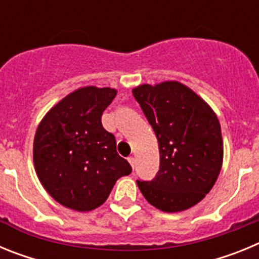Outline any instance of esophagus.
<instances>
[{"label":"esophagus","instance_id":"esophagus-1","mask_svg":"<svg viewBox=\"0 0 259 259\" xmlns=\"http://www.w3.org/2000/svg\"><path fill=\"white\" fill-rule=\"evenodd\" d=\"M128 162L131 163L132 168H135V158L134 157H128Z\"/></svg>","mask_w":259,"mask_h":259}]
</instances>
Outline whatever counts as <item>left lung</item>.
Returning a JSON list of instances; mask_svg holds the SVG:
<instances>
[{"label": "left lung", "mask_w": 259, "mask_h": 259, "mask_svg": "<svg viewBox=\"0 0 259 259\" xmlns=\"http://www.w3.org/2000/svg\"><path fill=\"white\" fill-rule=\"evenodd\" d=\"M158 140L159 170L154 179L137 180L146 201L166 212L200 202L221 172L223 140L211 109L178 81L148 84L132 91Z\"/></svg>", "instance_id": "obj_1"}]
</instances>
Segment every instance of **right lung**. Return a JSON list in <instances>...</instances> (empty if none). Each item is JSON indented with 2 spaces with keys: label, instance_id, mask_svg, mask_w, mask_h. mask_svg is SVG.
<instances>
[{
  "label": "right lung",
  "instance_id": "obj_1",
  "mask_svg": "<svg viewBox=\"0 0 259 259\" xmlns=\"http://www.w3.org/2000/svg\"><path fill=\"white\" fill-rule=\"evenodd\" d=\"M115 89L80 88L50 110L36 131L33 162L41 184L61 205L89 211L106 201L131 164L116 152V140L101 116Z\"/></svg>",
  "mask_w": 259,
  "mask_h": 259
}]
</instances>
